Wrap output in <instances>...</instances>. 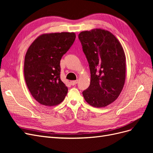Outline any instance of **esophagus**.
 Returning a JSON list of instances; mask_svg holds the SVG:
<instances>
[{
    "label": "esophagus",
    "mask_w": 153,
    "mask_h": 153,
    "mask_svg": "<svg viewBox=\"0 0 153 153\" xmlns=\"http://www.w3.org/2000/svg\"><path fill=\"white\" fill-rule=\"evenodd\" d=\"M78 83V80H73V81H71L70 82V84L72 85H76Z\"/></svg>",
    "instance_id": "34e87169"
}]
</instances>
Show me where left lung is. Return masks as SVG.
I'll return each mask as SVG.
<instances>
[{"instance_id":"8db88e82","label":"left lung","mask_w":153,"mask_h":153,"mask_svg":"<svg viewBox=\"0 0 153 153\" xmlns=\"http://www.w3.org/2000/svg\"><path fill=\"white\" fill-rule=\"evenodd\" d=\"M91 71L89 87L82 94L96 108L116 100L126 79V55L121 43L110 32L101 29L82 31L78 35Z\"/></svg>"}]
</instances>
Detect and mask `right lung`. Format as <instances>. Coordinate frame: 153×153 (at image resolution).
<instances>
[{
	"mask_svg": "<svg viewBox=\"0 0 153 153\" xmlns=\"http://www.w3.org/2000/svg\"><path fill=\"white\" fill-rule=\"evenodd\" d=\"M76 38L75 32H55L38 36L27 50L24 77L33 98L40 104L55 106L68 93L60 78V61Z\"/></svg>",
	"mask_w": 153,
	"mask_h": 153,
	"instance_id": "add662e5",
	"label": "right lung"
}]
</instances>
